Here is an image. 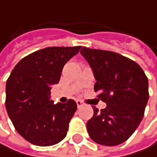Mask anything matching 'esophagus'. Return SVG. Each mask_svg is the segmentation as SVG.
Masks as SVG:
<instances>
[{"label": "esophagus", "instance_id": "obj_1", "mask_svg": "<svg viewBox=\"0 0 157 157\" xmlns=\"http://www.w3.org/2000/svg\"><path fill=\"white\" fill-rule=\"evenodd\" d=\"M76 103H77L78 108H80V107H82V106H83V102H82V101H80V100H77V101H76Z\"/></svg>", "mask_w": 157, "mask_h": 157}]
</instances>
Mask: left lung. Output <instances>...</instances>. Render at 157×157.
I'll use <instances>...</instances> for the list:
<instances>
[{
    "label": "left lung",
    "mask_w": 157,
    "mask_h": 157,
    "mask_svg": "<svg viewBox=\"0 0 157 157\" xmlns=\"http://www.w3.org/2000/svg\"><path fill=\"white\" fill-rule=\"evenodd\" d=\"M81 55L89 63L95 78L94 91L107 107L87 122L90 138L106 146L127 140L140 124L149 99L148 78L134 61L108 50L83 47Z\"/></svg>",
    "instance_id": "1"
}]
</instances>
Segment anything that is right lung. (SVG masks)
<instances>
[{
  "label": "right lung",
  "mask_w": 157,
  "mask_h": 157,
  "mask_svg": "<svg viewBox=\"0 0 157 157\" xmlns=\"http://www.w3.org/2000/svg\"><path fill=\"white\" fill-rule=\"evenodd\" d=\"M80 48L48 47L33 52L17 63L7 79V113L18 134L32 144L51 146L65 138L77 103L69 99L54 104L50 89Z\"/></svg>",
  "instance_id": "add662e5"
}]
</instances>
